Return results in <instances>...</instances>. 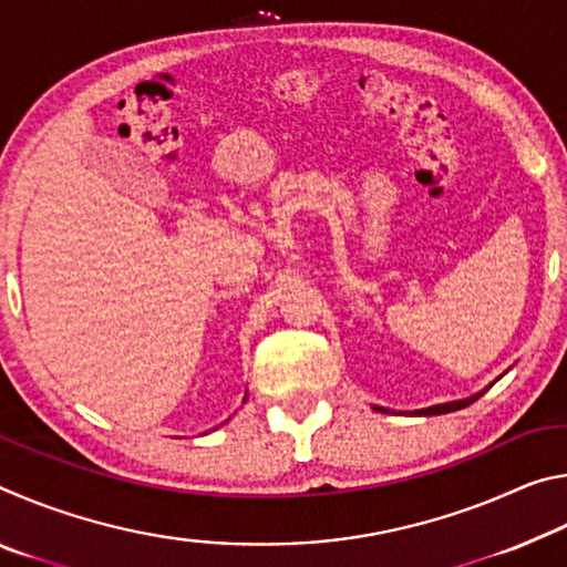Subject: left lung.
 <instances>
[{
	"mask_svg": "<svg viewBox=\"0 0 567 567\" xmlns=\"http://www.w3.org/2000/svg\"><path fill=\"white\" fill-rule=\"evenodd\" d=\"M485 390H487V388H485ZM485 390L477 392V395H473V398L455 400V402H443V405H433V408H425V410H415V415H443V412L463 410V408H467V405H473V402H475L480 395H485ZM375 410H378V412H388L385 408H375Z\"/></svg>",
	"mask_w": 567,
	"mask_h": 567,
	"instance_id": "8db88e82",
	"label": "left lung"
}]
</instances>
